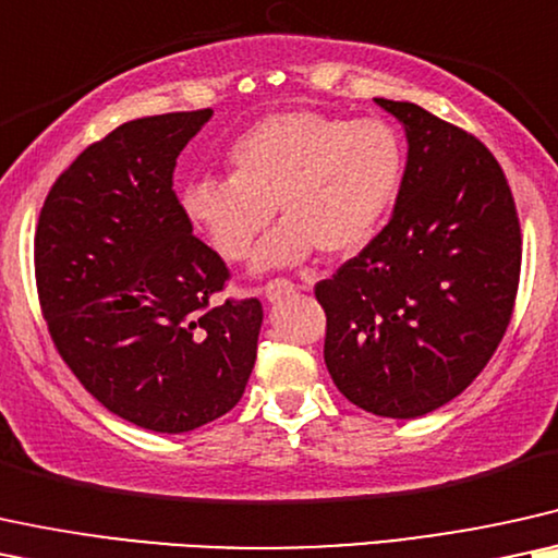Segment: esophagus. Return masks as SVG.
Here are the masks:
<instances>
[{
    "mask_svg": "<svg viewBox=\"0 0 558 558\" xmlns=\"http://www.w3.org/2000/svg\"><path fill=\"white\" fill-rule=\"evenodd\" d=\"M295 291V286L291 283V280H283V278H278V280H270V283H267L263 291L265 295V301H270V303H278L280 299H286V295H291Z\"/></svg>",
    "mask_w": 558,
    "mask_h": 558,
    "instance_id": "1",
    "label": "esophagus"
}]
</instances>
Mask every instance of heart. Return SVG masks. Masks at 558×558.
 Listing matches in <instances>:
<instances>
[{
    "instance_id": "1",
    "label": "heart",
    "mask_w": 558,
    "mask_h": 558,
    "mask_svg": "<svg viewBox=\"0 0 558 558\" xmlns=\"http://www.w3.org/2000/svg\"><path fill=\"white\" fill-rule=\"evenodd\" d=\"M229 178L190 180L180 208L229 263L252 252L278 208L252 270L348 257L373 242L404 182V144L380 118L283 110L265 116L227 154Z\"/></svg>"
}]
</instances>
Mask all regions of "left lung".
Here are the masks:
<instances>
[{
    "label": "left lung",
    "instance_id": "1",
    "mask_svg": "<svg viewBox=\"0 0 558 558\" xmlns=\"http://www.w3.org/2000/svg\"><path fill=\"white\" fill-rule=\"evenodd\" d=\"M407 136L391 221L316 283L324 363L365 412L414 420L448 404L495 355L520 278V223L489 149L414 102L376 97Z\"/></svg>",
    "mask_w": 558,
    "mask_h": 558
}]
</instances>
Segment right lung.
Returning a JSON list of instances; mask_svg holds the SVG:
<instances>
[{"mask_svg": "<svg viewBox=\"0 0 558 558\" xmlns=\"http://www.w3.org/2000/svg\"><path fill=\"white\" fill-rule=\"evenodd\" d=\"M214 110L118 125L53 182L35 278L56 348L105 409L154 433L208 425L257 361V299L210 303L229 270L193 236L172 190L180 151Z\"/></svg>", "mask_w": 558, "mask_h": 558, "instance_id": "right-lung-1", "label": "right lung"}]
</instances>
